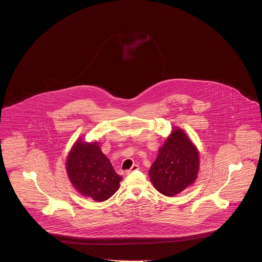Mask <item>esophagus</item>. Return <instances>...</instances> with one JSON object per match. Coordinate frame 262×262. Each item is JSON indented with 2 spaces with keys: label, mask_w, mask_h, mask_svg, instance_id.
<instances>
[{
  "label": "esophagus",
  "mask_w": 262,
  "mask_h": 262,
  "mask_svg": "<svg viewBox=\"0 0 262 262\" xmlns=\"http://www.w3.org/2000/svg\"><path fill=\"white\" fill-rule=\"evenodd\" d=\"M139 169V166L138 165H133V167L129 168V169H126V174H129V173H132V172H134V171H136V170H138Z\"/></svg>",
  "instance_id": "obj_1"
}]
</instances>
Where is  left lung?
<instances>
[{
  "instance_id": "left-lung-1",
  "label": "left lung",
  "mask_w": 262,
  "mask_h": 262,
  "mask_svg": "<svg viewBox=\"0 0 262 262\" xmlns=\"http://www.w3.org/2000/svg\"><path fill=\"white\" fill-rule=\"evenodd\" d=\"M199 164L197 148L182 129L176 127L159 149L149 176L156 190L171 197L196 180Z\"/></svg>"
}]
</instances>
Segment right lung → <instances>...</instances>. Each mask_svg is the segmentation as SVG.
<instances>
[{"label": "right lung", "instance_id": "obj_1", "mask_svg": "<svg viewBox=\"0 0 262 262\" xmlns=\"http://www.w3.org/2000/svg\"><path fill=\"white\" fill-rule=\"evenodd\" d=\"M66 170L77 191L95 202H103L113 196L122 180L97 142L88 143L81 139L68 155Z\"/></svg>", "mask_w": 262, "mask_h": 262}]
</instances>
